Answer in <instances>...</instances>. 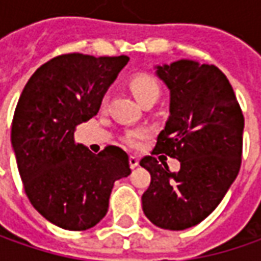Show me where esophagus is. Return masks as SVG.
<instances>
[{
    "instance_id": "34e87169",
    "label": "esophagus",
    "mask_w": 261,
    "mask_h": 261,
    "mask_svg": "<svg viewBox=\"0 0 261 261\" xmlns=\"http://www.w3.org/2000/svg\"><path fill=\"white\" fill-rule=\"evenodd\" d=\"M138 164H139V158H138V156H129V166H130V168H135V167H138Z\"/></svg>"
}]
</instances>
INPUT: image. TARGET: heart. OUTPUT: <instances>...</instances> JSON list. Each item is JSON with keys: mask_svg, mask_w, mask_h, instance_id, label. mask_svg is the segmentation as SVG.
<instances>
[{"mask_svg": "<svg viewBox=\"0 0 261 261\" xmlns=\"http://www.w3.org/2000/svg\"><path fill=\"white\" fill-rule=\"evenodd\" d=\"M127 84H129L132 94L135 95L138 101L142 105H145L148 101H156L160 97V93H161L160 84L155 78L149 74H144V72H139V74L130 76ZM145 136L146 134L144 130H132L126 135L125 142L132 148H138L141 145V142L145 139Z\"/></svg>", "mask_w": 261, "mask_h": 261, "instance_id": "heart-1", "label": "heart"}]
</instances>
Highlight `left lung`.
<instances>
[{
  "instance_id": "8db88e82",
  "label": "left lung",
  "mask_w": 261,
  "mask_h": 261,
  "mask_svg": "<svg viewBox=\"0 0 261 261\" xmlns=\"http://www.w3.org/2000/svg\"><path fill=\"white\" fill-rule=\"evenodd\" d=\"M170 93V119L141 166L151 174L142 209L154 225L181 231L211 215L236 180L243 156L244 116L234 90L215 65L177 61L158 66ZM180 161L171 173L155 155Z\"/></svg>"
}]
</instances>
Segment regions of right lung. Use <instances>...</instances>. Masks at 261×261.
<instances>
[{
    "label": "right lung",
    "instance_id": "add662e5",
    "mask_svg": "<svg viewBox=\"0 0 261 261\" xmlns=\"http://www.w3.org/2000/svg\"><path fill=\"white\" fill-rule=\"evenodd\" d=\"M129 58L65 54L27 81L11 125L18 173L30 203L54 225L86 231L109 209L116 180L130 174L119 146L93 154L76 144V126L97 115Z\"/></svg>",
    "mask_w": 261,
    "mask_h": 261
}]
</instances>
